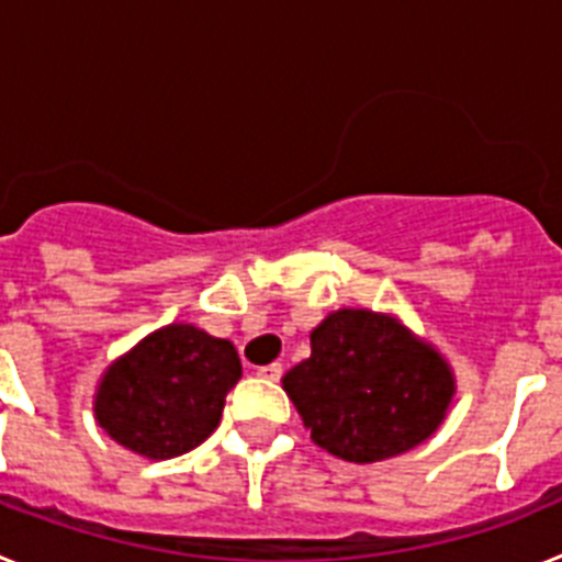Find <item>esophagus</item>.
<instances>
[{"label":"esophagus","instance_id":"esophagus-1","mask_svg":"<svg viewBox=\"0 0 562 562\" xmlns=\"http://www.w3.org/2000/svg\"><path fill=\"white\" fill-rule=\"evenodd\" d=\"M258 376L267 382H278L284 376V369H281V362H270V366H261V369H258Z\"/></svg>","mask_w":562,"mask_h":562}]
</instances>
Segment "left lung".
Returning a JSON list of instances; mask_svg holds the SVG:
<instances>
[{
	"label": "left lung",
	"mask_w": 562,
	"mask_h": 562,
	"mask_svg": "<svg viewBox=\"0 0 562 562\" xmlns=\"http://www.w3.org/2000/svg\"><path fill=\"white\" fill-rule=\"evenodd\" d=\"M312 441L355 464L391 459L428 439L453 400V374L394 317L331 312L312 331V355L286 371Z\"/></svg>",
	"instance_id": "8db88e82"
}]
</instances>
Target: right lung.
<instances>
[{"instance_id":"add662e5","label":"right lung","mask_w":562,"mask_h":562,"mask_svg":"<svg viewBox=\"0 0 562 562\" xmlns=\"http://www.w3.org/2000/svg\"><path fill=\"white\" fill-rule=\"evenodd\" d=\"M238 376L241 362L231 340L173 324L137 342L103 374L95 416L123 448L173 459L216 430Z\"/></svg>"}]
</instances>
